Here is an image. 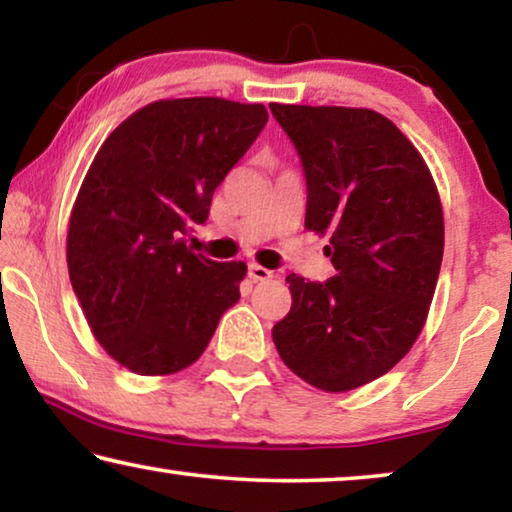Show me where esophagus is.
<instances>
[{"label": "esophagus", "mask_w": 512, "mask_h": 512, "mask_svg": "<svg viewBox=\"0 0 512 512\" xmlns=\"http://www.w3.org/2000/svg\"><path fill=\"white\" fill-rule=\"evenodd\" d=\"M249 277L254 279V282H268V279H272V270L263 268V265H258V263H251Z\"/></svg>", "instance_id": "esophagus-1"}]
</instances>
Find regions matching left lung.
I'll use <instances>...</instances> for the list:
<instances>
[{"label": "left lung", "instance_id": "8db88e82", "mask_svg": "<svg viewBox=\"0 0 512 512\" xmlns=\"http://www.w3.org/2000/svg\"><path fill=\"white\" fill-rule=\"evenodd\" d=\"M303 160L305 228L328 235L326 284L289 275L272 328L282 361L331 394L389 373L422 333L445 247L443 205L415 144L373 109L270 104Z\"/></svg>", "mask_w": 512, "mask_h": 512}]
</instances>
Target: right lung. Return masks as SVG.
I'll return each instance as SVG.
<instances>
[{"label": "right lung", "mask_w": 512, "mask_h": 512, "mask_svg": "<svg viewBox=\"0 0 512 512\" xmlns=\"http://www.w3.org/2000/svg\"><path fill=\"white\" fill-rule=\"evenodd\" d=\"M265 121L263 104L158 100L95 153L69 216V282L95 340L132 373L191 366L240 300L247 265L193 254L184 235L207 221L216 186Z\"/></svg>", "instance_id": "obj_1"}]
</instances>
